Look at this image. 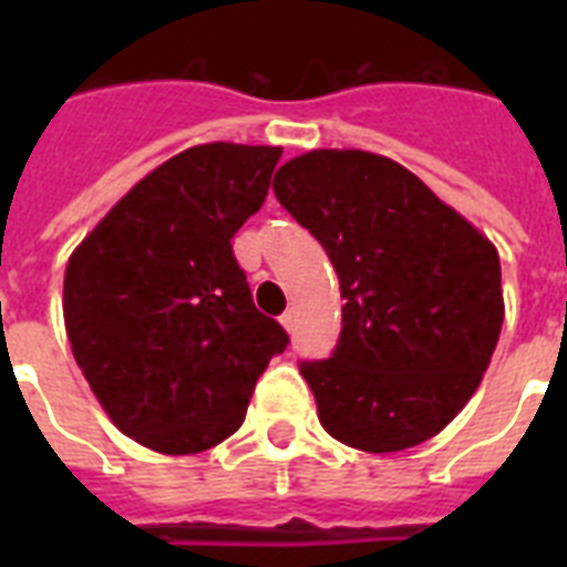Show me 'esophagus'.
<instances>
[{
    "label": "esophagus",
    "instance_id": "obj_1",
    "mask_svg": "<svg viewBox=\"0 0 567 567\" xmlns=\"http://www.w3.org/2000/svg\"><path fill=\"white\" fill-rule=\"evenodd\" d=\"M279 320H282V327L288 329V332H293V327H297V311H293V309H288V311H285V315H282V318H279Z\"/></svg>",
    "mask_w": 567,
    "mask_h": 567
}]
</instances>
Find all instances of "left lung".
I'll list each match as a JSON object with an SVG mask.
<instances>
[{"label":"left lung","mask_w":567,"mask_h":567,"mask_svg":"<svg viewBox=\"0 0 567 567\" xmlns=\"http://www.w3.org/2000/svg\"><path fill=\"white\" fill-rule=\"evenodd\" d=\"M274 190L341 282L336 350L300 362L323 430L364 453L439 435L474 396L501 338L492 240L414 173L362 150L291 158Z\"/></svg>","instance_id":"1"}]
</instances>
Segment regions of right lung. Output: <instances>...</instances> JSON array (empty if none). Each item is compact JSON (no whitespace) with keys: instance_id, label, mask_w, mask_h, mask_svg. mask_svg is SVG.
Returning a JSON list of instances; mask_svg holds the SVG:
<instances>
[{"instance_id":"obj_1","label":"right lung","mask_w":567,"mask_h":567,"mask_svg":"<svg viewBox=\"0 0 567 567\" xmlns=\"http://www.w3.org/2000/svg\"><path fill=\"white\" fill-rule=\"evenodd\" d=\"M279 155L190 146L137 182L70 256L75 362L114 426L144 447L188 456L229 439L267 362L288 347L231 252Z\"/></svg>"}]
</instances>
